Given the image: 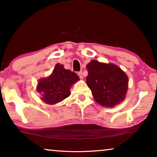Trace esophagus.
Listing matches in <instances>:
<instances>
[{
  "label": "esophagus",
  "instance_id": "1",
  "mask_svg": "<svg viewBox=\"0 0 157 157\" xmlns=\"http://www.w3.org/2000/svg\"><path fill=\"white\" fill-rule=\"evenodd\" d=\"M78 75H79V78H80V79H83V75H82V71H80V72L78 73Z\"/></svg>",
  "mask_w": 157,
  "mask_h": 157
}]
</instances>
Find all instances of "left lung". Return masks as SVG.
Returning <instances> with one entry per match:
<instances>
[{"label": "left lung", "instance_id": "left-lung-1", "mask_svg": "<svg viewBox=\"0 0 157 157\" xmlns=\"http://www.w3.org/2000/svg\"><path fill=\"white\" fill-rule=\"evenodd\" d=\"M86 69V84L98 103L112 107L124 100L128 89V78L120 68L112 63L92 60Z\"/></svg>", "mask_w": 157, "mask_h": 157}]
</instances>
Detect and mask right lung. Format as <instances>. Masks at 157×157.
Returning <instances> with one entry per match:
<instances>
[{"label":"right lung","mask_w":157,"mask_h":157,"mask_svg":"<svg viewBox=\"0 0 157 157\" xmlns=\"http://www.w3.org/2000/svg\"><path fill=\"white\" fill-rule=\"evenodd\" d=\"M78 80L79 77L75 73L57 63L48 78L39 82L37 91L42 94L44 102L49 105L56 104L70 95L71 85Z\"/></svg>","instance_id":"add662e5"}]
</instances>
